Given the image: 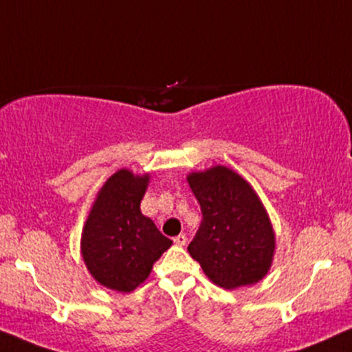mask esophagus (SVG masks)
<instances>
[{
	"label": "esophagus",
	"instance_id": "esophagus-1",
	"mask_svg": "<svg viewBox=\"0 0 352 352\" xmlns=\"http://www.w3.org/2000/svg\"><path fill=\"white\" fill-rule=\"evenodd\" d=\"M173 243H175L177 246H185V243H187V236H185L184 233H180L179 236L173 238Z\"/></svg>",
	"mask_w": 352,
	"mask_h": 352
}]
</instances>
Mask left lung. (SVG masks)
<instances>
[{"mask_svg":"<svg viewBox=\"0 0 352 352\" xmlns=\"http://www.w3.org/2000/svg\"><path fill=\"white\" fill-rule=\"evenodd\" d=\"M187 182L204 215L188 253L208 280L225 289L263 280L273 265L276 236L254 188L225 165L190 172Z\"/></svg>","mask_w":352,"mask_h":352,"instance_id":"left-lung-1","label":"left lung"}]
</instances>
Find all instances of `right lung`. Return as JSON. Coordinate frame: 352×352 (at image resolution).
Returning <instances> with one entry per match:
<instances>
[{
  "label": "right lung",
  "mask_w": 352,
  "mask_h": 352,
  "mask_svg": "<svg viewBox=\"0 0 352 352\" xmlns=\"http://www.w3.org/2000/svg\"><path fill=\"white\" fill-rule=\"evenodd\" d=\"M148 182V173L137 175L120 168L100 187L89 210L80 235V254L91 276L107 289L134 292L172 245L140 212Z\"/></svg>",
  "instance_id": "add662e5"
}]
</instances>
